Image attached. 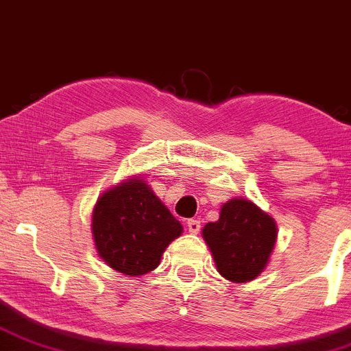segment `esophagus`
I'll return each instance as SVG.
<instances>
[{
    "label": "esophagus",
    "mask_w": 351,
    "mask_h": 351,
    "mask_svg": "<svg viewBox=\"0 0 351 351\" xmlns=\"http://www.w3.org/2000/svg\"><path fill=\"white\" fill-rule=\"evenodd\" d=\"M187 229H189L191 234H197V232L201 231V221L189 219L187 221Z\"/></svg>",
    "instance_id": "esophagus-1"
}]
</instances>
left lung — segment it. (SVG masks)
Segmentation results:
<instances>
[{"instance_id": "obj_1", "label": "left lung", "mask_w": 351, "mask_h": 351, "mask_svg": "<svg viewBox=\"0 0 351 351\" xmlns=\"http://www.w3.org/2000/svg\"><path fill=\"white\" fill-rule=\"evenodd\" d=\"M276 234L273 217L246 199L228 201L219 221L202 229L217 271L234 282L254 280L265 269Z\"/></svg>"}]
</instances>
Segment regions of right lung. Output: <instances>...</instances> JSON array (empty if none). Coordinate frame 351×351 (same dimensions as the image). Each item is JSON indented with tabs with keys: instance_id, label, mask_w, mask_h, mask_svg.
Returning <instances> with one entry per match:
<instances>
[{
	"instance_id": "1",
	"label": "right lung",
	"mask_w": 351,
	"mask_h": 351,
	"mask_svg": "<svg viewBox=\"0 0 351 351\" xmlns=\"http://www.w3.org/2000/svg\"><path fill=\"white\" fill-rule=\"evenodd\" d=\"M99 256L115 271L141 276L159 266L162 252L182 226L142 179L105 192L93 209Z\"/></svg>"
}]
</instances>
